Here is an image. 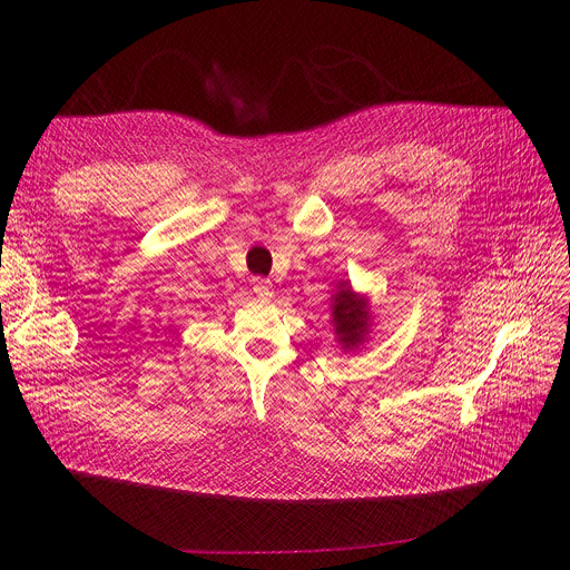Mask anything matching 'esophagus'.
<instances>
[{
    "label": "esophagus",
    "instance_id": "1",
    "mask_svg": "<svg viewBox=\"0 0 570 570\" xmlns=\"http://www.w3.org/2000/svg\"><path fill=\"white\" fill-rule=\"evenodd\" d=\"M254 293L256 297H261V301H269V297H273V282L254 279Z\"/></svg>",
    "mask_w": 570,
    "mask_h": 570
}]
</instances>
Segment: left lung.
Instances as JSON below:
<instances>
[{"label": "left lung", "mask_w": 570, "mask_h": 570, "mask_svg": "<svg viewBox=\"0 0 570 570\" xmlns=\"http://www.w3.org/2000/svg\"><path fill=\"white\" fill-rule=\"evenodd\" d=\"M331 323L335 327V340L344 351L363 346L372 333V309L370 297L353 291L348 282H340L331 295Z\"/></svg>", "instance_id": "8db88e82"}]
</instances>
